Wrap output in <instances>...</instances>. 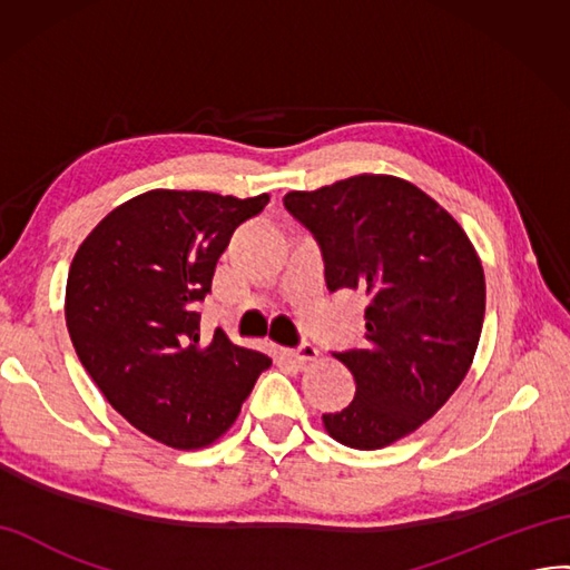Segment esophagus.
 Returning a JSON list of instances; mask_svg holds the SVG:
<instances>
[{
	"mask_svg": "<svg viewBox=\"0 0 570 570\" xmlns=\"http://www.w3.org/2000/svg\"><path fill=\"white\" fill-rule=\"evenodd\" d=\"M283 357H287L295 364H306V362H314L318 357V350L314 345H302L297 350H283Z\"/></svg>",
	"mask_w": 570,
	"mask_h": 570,
	"instance_id": "obj_1",
	"label": "esophagus"
}]
</instances>
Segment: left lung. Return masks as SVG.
<instances>
[{"mask_svg": "<svg viewBox=\"0 0 570 570\" xmlns=\"http://www.w3.org/2000/svg\"><path fill=\"white\" fill-rule=\"evenodd\" d=\"M321 244L331 292L366 297L357 350L335 352L357 383L323 414L343 445L376 451L420 429L468 376L484 323V268L453 215L412 181L355 175L285 194Z\"/></svg>", "mask_w": 570, "mask_h": 570, "instance_id": "8db88e82", "label": "left lung"}]
</instances>
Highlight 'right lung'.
I'll return each instance as SVG.
<instances>
[{
	"instance_id": "obj_1",
	"label": "right lung",
	"mask_w": 570,
	"mask_h": 570,
	"mask_svg": "<svg viewBox=\"0 0 570 570\" xmlns=\"http://www.w3.org/2000/svg\"><path fill=\"white\" fill-rule=\"evenodd\" d=\"M268 198L153 189L107 213L73 254L65 316L76 355L121 417L170 449L218 441L271 366L220 328L202 341L196 312L229 237Z\"/></svg>"
}]
</instances>
